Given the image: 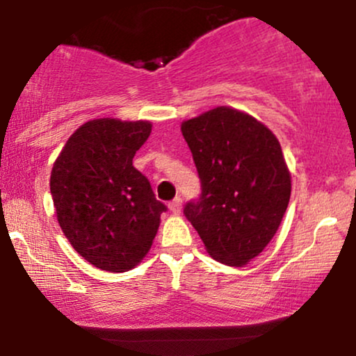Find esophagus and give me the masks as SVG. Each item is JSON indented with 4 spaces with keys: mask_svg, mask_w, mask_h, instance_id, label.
Returning <instances> with one entry per match:
<instances>
[{
    "mask_svg": "<svg viewBox=\"0 0 356 356\" xmlns=\"http://www.w3.org/2000/svg\"><path fill=\"white\" fill-rule=\"evenodd\" d=\"M169 209H170V212H174V214H179V212H181V209H182V199L175 197L174 201H170Z\"/></svg>",
    "mask_w": 356,
    "mask_h": 356,
    "instance_id": "obj_1",
    "label": "esophagus"
}]
</instances>
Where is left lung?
Wrapping results in <instances>:
<instances>
[{
	"label": "left lung",
	"mask_w": 356,
	"mask_h": 356,
	"mask_svg": "<svg viewBox=\"0 0 356 356\" xmlns=\"http://www.w3.org/2000/svg\"><path fill=\"white\" fill-rule=\"evenodd\" d=\"M201 179L184 216L207 252L243 266L276 234L291 195L283 150L271 130L248 113L218 107L182 124Z\"/></svg>",
	"instance_id": "8db88e82"
}]
</instances>
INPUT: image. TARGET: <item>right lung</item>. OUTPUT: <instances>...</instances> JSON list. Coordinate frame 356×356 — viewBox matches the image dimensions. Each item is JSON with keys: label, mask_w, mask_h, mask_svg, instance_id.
I'll list each match as a JSON object with an SVG mask.
<instances>
[{"label": "right lung", "mask_w": 356, "mask_h": 356, "mask_svg": "<svg viewBox=\"0 0 356 356\" xmlns=\"http://www.w3.org/2000/svg\"><path fill=\"white\" fill-rule=\"evenodd\" d=\"M149 122L99 118L68 138L50 177L58 224L90 264L110 273L137 266L157 234L165 204L132 165Z\"/></svg>", "instance_id": "obj_1"}]
</instances>
